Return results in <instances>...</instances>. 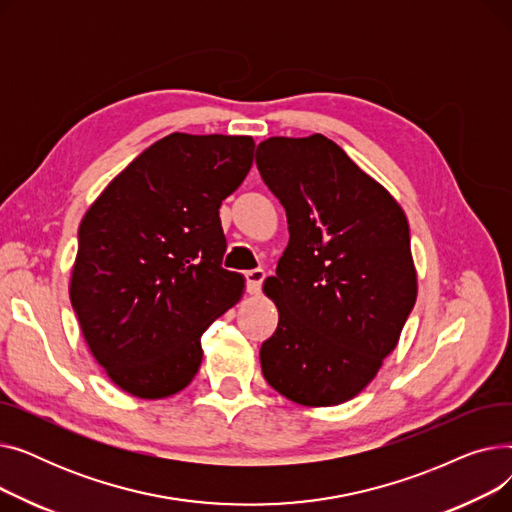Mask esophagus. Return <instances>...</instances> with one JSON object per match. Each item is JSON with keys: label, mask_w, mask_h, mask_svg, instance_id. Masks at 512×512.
<instances>
[{"label": "esophagus", "mask_w": 512, "mask_h": 512, "mask_svg": "<svg viewBox=\"0 0 512 512\" xmlns=\"http://www.w3.org/2000/svg\"><path fill=\"white\" fill-rule=\"evenodd\" d=\"M245 278H247V290L251 294H259L263 278H265V272L263 270H251V272L245 274Z\"/></svg>", "instance_id": "obj_1"}]
</instances>
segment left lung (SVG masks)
Listing matches in <instances>:
<instances>
[{
	"label": "left lung",
	"mask_w": 512,
	"mask_h": 512,
	"mask_svg": "<svg viewBox=\"0 0 512 512\" xmlns=\"http://www.w3.org/2000/svg\"><path fill=\"white\" fill-rule=\"evenodd\" d=\"M255 161L290 232L263 282L280 315L259 351L263 378L297 405H340L375 378L413 311L407 215L324 134L272 137Z\"/></svg>",
	"instance_id": "1"
}]
</instances>
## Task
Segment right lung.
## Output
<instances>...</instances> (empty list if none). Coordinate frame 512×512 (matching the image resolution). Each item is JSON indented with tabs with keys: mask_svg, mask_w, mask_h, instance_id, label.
<instances>
[{
	"mask_svg": "<svg viewBox=\"0 0 512 512\" xmlns=\"http://www.w3.org/2000/svg\"><path fill=\"white\" fill-rule=\"evenodd\" d=\"M255 141L172 132L105 186L78 228L70 303L95 361L124 392L168 398L199 371L203 332L238 303L222 267L220 205Z\"/></svg>",
	"mask_w": 512,
	"mask_h": 512,
	"instance_id": "obj_1",
	"label": "right lung"
}]
</instances>
